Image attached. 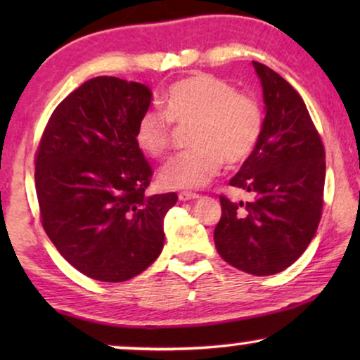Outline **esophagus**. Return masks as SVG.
Returning <instances> with one entry per match:
<instances>
[{
  "instance_id": "1",
  "label": "esophagus",
  "mask_w": 360,
  "mask_h": 360,
  "mask_svg": "<svg viewBox=\"0 0 360 360\" xmlns=\"http://www.w3.org/2000/svg\"><path fill=\"white\" fill-rule=\"evenodd\" d=\"M198 193H193V191H180L179 193V198L181 201H190V200H196L198 198Z\"/></svg>"
}]
</instances>
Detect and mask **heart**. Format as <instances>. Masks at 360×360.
<instances>
[{"mask_svg": "<svg viewBox=\"0 0 360 360\" xmlns=\"http://www.w3.org/2000/svg\"><path fill=\"white\" fill-rule=\"evenodd\" d=\"M164 112H142L136 124V142L147 155L164 157L172 147L174 129L190 126L181 152L162 167L165 188H200L228 167L243 164L252 154L264 127L259 101L208 73H195L170 85Z\"/></svg>", "mask_w": 360, "mask_h": 360, "instance_id": "obj_1", "label": "heart"}]
</instances>
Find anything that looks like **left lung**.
Returning <instances> with one entry per match:
<instances>
[{
  "mask_svg": "<svg viewBox=\"0 0 360 360\" xmlns=\"http://www.w3.org/2000/svg\"><path fill=\"white\" fill-rule=\"evenodd\" d=\"M252 63L267 112L254 152L229 180L252 198L234 203L219 196L214 245L233 267L262 277L290 267L311 243L323 213L326 152L298 91L272 68Z\"/></svg>",
  "mask_w": 360,
  "mask_h": 360,
  "instance_id": "8db88e82",
  "label": "left lung"
}]
</instances>
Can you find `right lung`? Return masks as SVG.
I'll use <instances>...</instances> for the list:
<instances>
[{"label": "right lung", "mask_w": 360, "mask_h": 360, "mask_svg": "<svg viewBox=\"0 0 360 360\" xmlns=\"http://www.w3.org/2000/svg\"><path fill=\"white\" fill-rule=\"evenodd\" d=\"M150 100L141 83L91 78L58 103L34 157L44 231L68 264L100 282H126L159 257L179 198L146 195L154 170L136 124Z\"/></svg>", "instance_id": "add662e5"}]
</instances>
